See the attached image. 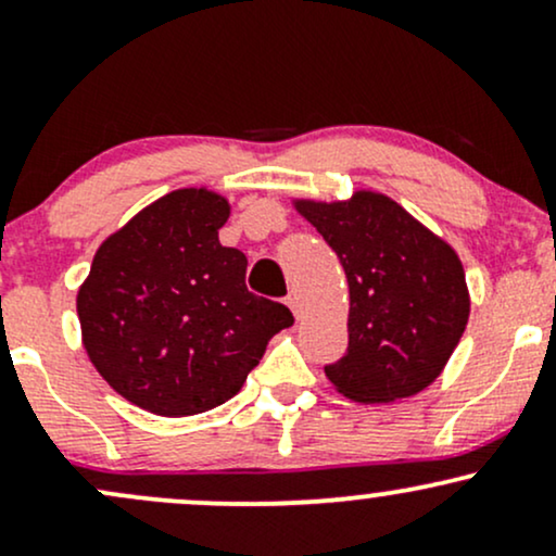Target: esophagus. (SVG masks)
Here are the masks:
<instances>
[{"mask_svg":"<svg viewBox=\"0 0 556 556\" xmlns=\"http://www.w3.org/2000/svg\"><path fill=\"white\" fill-rule=\"evenodd\" d=\"M285 303L290 305V311H292V314H295V316L300 318V311H303V305H300V298H298V292H290V295L285 298Z\"/></svg>","mask_w":556,"mask_h":556,"instance_id":"1","label":"esophagus"}]
</instances>
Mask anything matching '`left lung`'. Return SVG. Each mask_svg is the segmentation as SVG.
<instances>
[{
    "instance_id": "obj_1",
    "label": "left lung",
    "mask_w": 556,
    "mask_h": 556,
    "mask_svg": "<svg viewBox=\"0 0 556 556\" xmlns=\"http://www.w3.org/2000/svg\"><path fill=\"white\" fill-rule=\"evenodd\" d=\"M329 242L350 287L348 353L324 368L355 402H400L431 387L470 316L455 248L379 190L342 201L292 198Z\"/></svg>"
}]
</instances>
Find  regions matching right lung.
Wrapping results in <instances>:
<instances>
[{"mask_svg": "<svg viewBox=\"0 0 556 556\" xmlns=\"http://www.w3.org/2000/svg\"><path fill=\"white\" fill-rule=\"evenodd\" d=\"M229 214L216 190H172L101 242L78 287L88 361L154 416H198L235 397L271 337L295 321L248 292V258L219 242Z\"/></svg>", "mask_w": 556, "mask_h": 556, "instance_id": "obj_1", "label": "right lung"}]
</instances>
